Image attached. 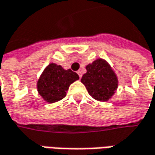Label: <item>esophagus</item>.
Returning <instances> with one entry per match:
<instances>
[{"label":"esophagus","instance_id":"esophagus-1","mask_svg":"<svg viewBox=\"0 0 155 155\" xmlns=\"http://www.w3.org/2000/svg\"><path fill=\"white\" fill-rule=\"evenodd\" d=\"M77 74H78V75H79V77H80V79H81V76H82V74H81V71H78Z\"/></svg>","mask_w":155,"mask_h":155}]
</instances>
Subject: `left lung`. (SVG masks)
Segmentation results:
<instances>
[{"instance_id": "obj_1", "label": "left lung", "mask_w": 155, "mask_h": 155, "mask_svg": "<svg viewBox=\"0 0 155 155\" xmlns=\"http://www.w3.org/2000/svg\"><path fill=\"white\" fill-rule=\"evenodd\" d=\"M87 73L81 78L88 94L99 101H107L117 88V79L109 64L98 59L86 67Z\"/></svg>"}]
</instances>
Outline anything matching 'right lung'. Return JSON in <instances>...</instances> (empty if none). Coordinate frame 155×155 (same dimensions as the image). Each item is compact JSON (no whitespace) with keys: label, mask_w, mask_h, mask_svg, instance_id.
<instances>
[{"label":"right lung","mask_w":155,"mask_h":155,"mask_svg":"<svg viewBox=\"0 0 155 155\" xmlns=\"http://www.w3.org/2000/svg\"><path fill=\"white\" fill-rule=\"evenodd\" d=\"M79 79L71 69L65 70L60 65L51 63L45 69L38 81V91L49 103H54L66 96L69 85Z\"/></svg>","instance_id":"right-lung-1"}]
</instances>
